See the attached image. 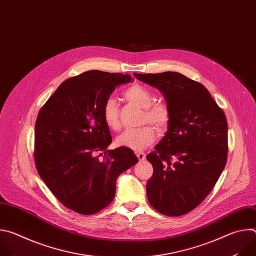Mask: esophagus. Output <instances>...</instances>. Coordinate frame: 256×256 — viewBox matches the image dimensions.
<instances>
[{"mask_svg": "<svg viewBox=\"0 0 256 256\" xmlns=\"http://www.w3.org/2000/svg\"><path fill=\"white\" fill-rule=\"evenodd\" d=\"M136 157H138V159L140 161H144V160L146 159V154H144V152L136 151Z\"/></svg>", "mask_w": 256, "mask_h": 256, "instance_id": "esophagus-1", "label": "esophagus"}]
</instances>
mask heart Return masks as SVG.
Masks as SVG:
<instances>
[{
    "label": "heart",
    "mask_w": 256,
    "mask_h": 256,
    "mask_svg": "<svg viewBox=\"0 0 256 256\" xmlns=\"http://www.w3.org/2000/svg\"><path fill=\"white\" fill-rule=\"evenodd\" d=\"M124 96L144 108L142 122L153 124L158 130H164L170 122L171 112L168 104L162 100L154 101L153 93L140 85L126 89ZM102 118L105 124L114 130L120 128L118 104L114 97H108L102 106ZM157 136L153 126L146 124L136 128L124 130L116 138L118 144L134 151H142L151 146Z\"/></svg>",
    "instance_id": "1"
}]
</instances>
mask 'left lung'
I'll return each mask as SVG.
<instances>
[{"label":"left lung","instance_id":"1","mask_svg":"<svg viewBox=\"0 0 256 256\" xmlns=\"http://www.w3.org/2000/svg\"><path fill=\"white\" fill-rule=\"evenodd\" d=\"M134 75L158 88L171 112L166 134L147 155L154 170L148 200L165 216L186 214L208 196L225 168L226 116L202 84L179 72Z\"/></svg>","mask_w":256,"mask_h":256}]
</instances>
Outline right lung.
<instances>
[{
	"label": "right lung",
	"mask_w": 256,
	"mask_h": 256,
	"mask_svg": "<svg viewBox=\"0 0 256 256\" xmlns=\"http://www.w3.org/2000/svg\"><path fill=\"white\" fill-rule=\"evenodd\" d=\"M130 81L120 72H85L62 82L36 118V169L52 194L81 214H94L110 204L118 175L138 162L128 148L106 151L112 138L102 118L104 101Z\"/></svg>",
	"instance_id": "1"
}]
</instances>
